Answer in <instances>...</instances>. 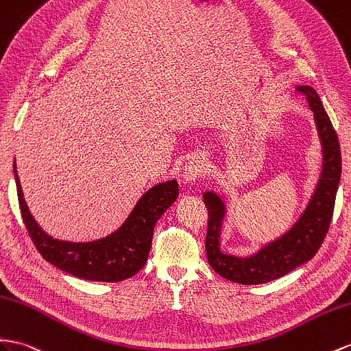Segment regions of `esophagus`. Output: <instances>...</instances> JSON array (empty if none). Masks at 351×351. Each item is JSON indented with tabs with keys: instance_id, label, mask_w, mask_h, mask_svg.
<instances>
[{
	"instance_id": "34e87169",
	"label": "esophagus",
	"mask_w": 351,
	"mask_h": 351,
	"mask_svg": "<svg viewBox=\"0 0 351 351\" xmlns=\"http://www.w3.org/2000/svg\"><path fill=\"white\" fill-rule=\"evenodd\" d=\"M206 162L202 158H193L187 162L184 169V182L192 183L206 173Z\"/></svg>"
}]
</instances>
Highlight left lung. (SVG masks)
<instances>
[{"label":"left lung","instance_id":"obj_1","mask_svg":"<svg viewBox=\"0 0 351 351\" xmlns=\"http://www.w3.org/2000/svg\"><path fill=\"white\" fill-rule=\"evenodd\" d=\"M306 96L310 109L315 113V122L324 147V168L310 202L301 219L292 229L279 239L266 245L251 257H234L223 254L219 246L221 221L224 217V204L213 192L204 195L208 210V227L205 250L208 263L223 276L242 285H258L285 276L301 264L316 255L324 243L332 220L335 195L341 177V150L338 136L328 113L317 96V93L302 85L297 88Z\"/></svg>","mask_w":351,"mask_h":351}]
</instances>
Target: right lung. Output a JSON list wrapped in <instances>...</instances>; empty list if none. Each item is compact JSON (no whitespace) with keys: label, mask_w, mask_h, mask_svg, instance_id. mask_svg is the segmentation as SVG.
Listing matches in <instances>:
<instances>
[{"label":"right lung","mask_w":351,"mask_h":351,"mask_svg":"<svg viewBox=\"0 0 351 351\" xmlns=\"http://www.w3.org/2000/svg\"><path fill=\"white\" fill-rule=\"evenodd\" d=\"M14 178L23 223L43 258L72 276L96 282H119L143 269L155 224L178 196L176 180L159 183L143 195L115 233L93 242H68L53 239L34 220L23 199L16 162Z\"/></svg>","instance_id":"obj_1"}]
</instances>
